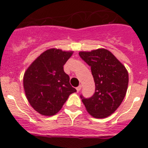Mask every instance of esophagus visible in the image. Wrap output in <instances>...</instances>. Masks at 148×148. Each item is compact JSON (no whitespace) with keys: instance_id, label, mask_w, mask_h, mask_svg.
Instances as JSON below:
<instances>
[{"instance_id":"34e87169","label":"esophagus","mask_w":148,"mask_h":148,"mask_svg":"<svg viewBox=\"0 0 148 148\" xmlns=\"http://www.w3.org/2000/svg\"><path fill=\"white\" fill-rule=\"evenodd\" d=\"M81 89H82V85H79L78 87H76V90H77V92H79L81 90Z\"/></svg>"}]
</instances>
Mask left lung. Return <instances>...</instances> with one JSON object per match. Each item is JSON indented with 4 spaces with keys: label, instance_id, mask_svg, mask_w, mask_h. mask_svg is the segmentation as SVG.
<instances>
[{
    "label": "left lung",
    "instance_id": "obj_1",
    "mask_svg": "<svg viewBox=\"0 0 148 148\" xmlns=\"http://www.w3.org/2000/svg\"><path fill=\"white\" fill-rule=\"evenodd\" d=\"M81 58L91 66L95 91L90 99L81 95L86 110L92 117L104 119L113 114L126 95L129 76L125 66L104 48L79 52Z\"/></svg>",
    "mask_w": 148,
    "mask_h": 148
}]
</instances>
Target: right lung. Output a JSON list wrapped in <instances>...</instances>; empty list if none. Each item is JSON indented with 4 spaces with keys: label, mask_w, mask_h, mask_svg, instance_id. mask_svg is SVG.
I'll return each instance as SVG.
<instances>
[{
    "label": "right lung",
    "mask_w": 148,
    "mask_h": 148,
    "mask_svg": "<svg viewBox=\"0 0 148 148\" xmlns=\"http://www.w3.org/2000/svg\"><path fill=\"white\" fill-rule=\"evenodd\" d=\"M73 51L52 48L44 51L23 75V89L30 105L40 115L58 113L70 94L76 92L70 84L64 65Z\"/></svg>",
    "instance_id": "right-lung-1"
}]
</instances>
